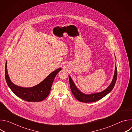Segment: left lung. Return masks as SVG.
Instances as JSON below:
<instances>
[{"label":"left lung","mask_w":132,"mask_h":132,"mask_svg":"<svg viewBox=\"0 0 132 132\" xmlns=\"http://www.w3.org/2000/svg\"><path fill=\"white\" fill-rule=\"evenodd\" d=\"M117 75H118L117 68V66H116L113 79L112 81L110 84V85L106 89H105L104 91L101 92L91 94V95H85V94L81 92L77 89L76 86L75 85L71 77H70V76H69V84H70L71 91L74 97L76 98L78 101L81 102L89 103V102H93L97 101L101 99L104 97H105L109 92H110L112 91V90L114 88V85L116 83V81L117 79Z\"/></svg>","instance_id":"8db88e82"}]
</instances>
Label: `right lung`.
Wrapping results in <instances>:
<instances>
[{
	"label": "right lung",
	"instance_id": "obj_1",
	"mask_svg": "<svg viewBox=\"0 0 132 132\" xmlns=\"http://www.w3.org/2000/svg\"><path fill=\"white\" fill-rule=\"evenodd\" d=\"M5 65V78L7 85L15 95L21 99L28 102H39L44 100L49 95L56 75L61 70L60 68L51 72L41 83L31 88H23L14 85L10 80Z\"/></svg>",
	"mask_w": 132,
	"mask_h": 132
}]
</instances>
